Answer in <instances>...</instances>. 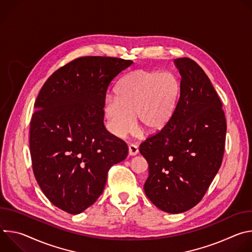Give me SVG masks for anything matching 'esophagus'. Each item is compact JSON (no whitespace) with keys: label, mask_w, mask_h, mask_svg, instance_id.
Listing matches in <instances>:
<instances>
[{"label":"esophagus","mask_w":252,"mask_h":252,"mask_svg":"<svg viewBox=\"0 0 252 252\" xmlns=\"http://www.w3.org/2000/svg\"><path fill=\"white\" fill-rule=\"evenodd\" d=\"M138 154V148L137 146L133 145V143H131V145L128 146V155L129 156H135Z\"/></svg>","instance_id":"obj_1"}]
</instances>
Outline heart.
Masks as SVG:
<instances>
[{
	"label": "heart",
	"instance_id": "b5f03b06",
	"mask_svg": "<svg viewBox=\"0 0 252 252\" xmlns=\"http://www.w3.org/2000/svg\"><path fill=\"white\" fill-rule=\"evenodd\" d=\"M181 86L170 73L135 69L117 84L116 97L104 103V116L109 128L118 137L126 135L135 120L149 132L162 129L171 120Z\"/></svg>",
	"mask_w": 252,
	"mask_h": 252
}]
</instances>
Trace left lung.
Here are the masks:
<instances>
[{
  "label": "left lung",
  "instance_id": "obj_1",
  "mask_svg": "<svg viewBox=\"0 0 252 252\" xmlns=\"http://www.w3.org/2000/svg\"><path fill=\"white\" fill-rule=\"evenodd\" d=\"M174 63L182 76L174 114L139 152L149 163L143 187L149 199L162 211L181 213L202 199L221 165L226 121L204 70L189 58Z\"/></svg>",
  "mask_w": 252,
  "mask_h": 252
}]
</instances>
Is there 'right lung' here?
<instances>
[{
  "label": "right lung",
  "mask_w": 252,
  "mask_h": 252,
  "mask_svg": "<svg viewBox=\"0 0 252 252\" xmlns=\"http://www.w3.org/2000/svg\"><path fill=\"white\" fill-rule=\"evenodd\" d=\"M132 63L81 57L57 69L34 102L30 127L32 171L47 198L79 214L102 193L109 169L123 161L126 143L103 125L111 82Z\"/></svg>",
  "instance_id": "add662e5"
}]
</instances>
